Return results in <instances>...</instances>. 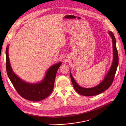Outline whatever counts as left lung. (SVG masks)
Returning <instances> with one entry per match:
<instances>
[{"label":"left lung","mask_w":126,"mask_h":126,"mask_svg":"<svg viewBox=\"0 0 126 126\" xmlns=\"http://www.w3.org/2000/svg\"><path fill=\"white\" fill-rule=\"evenodd\" d=\"M109 34L112 38V48H113V61L111 66L108 71L107 74L104 80L97 86L92 88H83L79 86L76 82L75 79L70 73L71 82L75 89L77 92L81 95L84 96H93L97 95L104 92L108 89L111 85L115 77L117 68L118 65V54L116 47V41L115 36L111 32H109Z\"/></svg>","instance_id":"left-lung-1"}]
</instances>
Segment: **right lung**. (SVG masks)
Returning a JSON list of instances; mask_svg holds the SVG:
<instances>
[{"label": "right lung", "instance_id": "add662e5", "mask_svg": "<svg viewBox=\"0 0 126 126\" xmlns=\"http://www.w3.org/2000/svg\"><path fill=\"white\" fill-rule=\"evenodd\" d=\"M8 48L9 45L7 46L6 50L7 73L17 93L22 98L32 101H39L48 97L54 89L57 72L62 63H56L49 68L44 78L40 82H27L18 77L11 68L8 55Z\"/></svg>", "mask_w": 126, "mask_h": 126}]
</instances>
